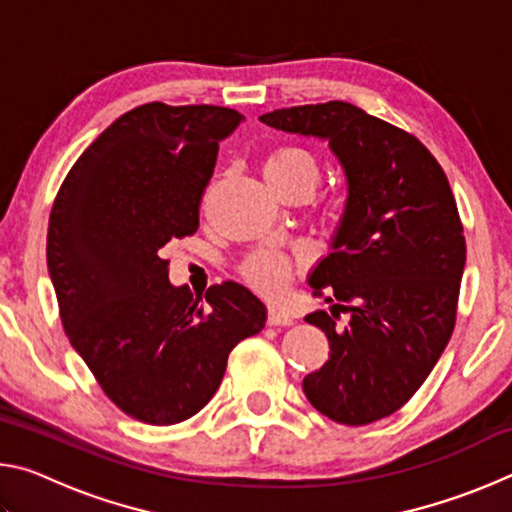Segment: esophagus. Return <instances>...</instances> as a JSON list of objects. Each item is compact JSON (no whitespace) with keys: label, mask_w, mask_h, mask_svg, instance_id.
Returning <instances> with one entry per match:
<instances>
[{"label":"esophagus","mask_w":512,"mask_h":512,"mask_svg":"<svg viewBox=\"0 0 512 512\" xmlns=\"http://www.w3.org/2000/svg\"><path fill=\"white\" fill-rule=\"evenodd\" d=\"M266 323L273 325V327H284V325H291V323H293V316L289 314V311H284V309L268 307Z\"/></svg>","instance_id":"esophagus-1"}]
</instances>
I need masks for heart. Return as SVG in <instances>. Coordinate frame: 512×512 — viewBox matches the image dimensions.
I'll list each match as a JSON object with an SVG mask.
<instances>
[{
	"label": "heart",
	"instance_id": "obj_1",
	"mask_svg": "<svg viewBox=\"0 0 512 512\" xmlns=\"http://www.w3.org/2000/svg\"><path fill=\"white\" fill-rule=\"evenodd\" d=\"M264 178L277 196L296 192H314L320 169L314 155L300 146H277L266 155ZM244 280L266 296H277L287 287L291 277V259L277 250H257L241 264Z\"/></svg>",
	"mask_w": 512,
	"mask_h": 512
}]
</instances>
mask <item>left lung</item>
<instances>
[{
  "label": "left lung",
  "mask_w": 512,
  "mask_h": 512,
  "mask_svg": "<svg viewBox=\"0 0 512 512\" xmlns=\"http://www.w3.org/2000/svg\"><path fill=\"white\" fill-rule=\"evenodd\" d=\"M259 121L327 140L348 180L332 253L309 284L351 323L336 328L327 311L305 318L325 332L329 359L302 391L334 422L386 418L411 400L454 332L465 237L452 187L418 137L352 103L282 108Z\"/></svg>",
  "instance_id": "left-lung-1"
}]
</instances>
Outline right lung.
<instances>
[{"mask_svg": "<svg viewBox=\"0 0 512 512\" xmlns=\"http://www.w3.org/2000/svg\"><path fill=\"white\" fill-rule=\"evenodd\" d=\"M244 121L221 106L128 110L83 151L49 214L60 320L112 402L167 427L219 388L228 354L262 332L264 302L237 282L203 298L169 282L171 239L194 235L219 142Z\"/></svg>", "mask_w": 512, "mask_h": 512, "instance_id": "1", "label": "right lung"}]
</instances>
